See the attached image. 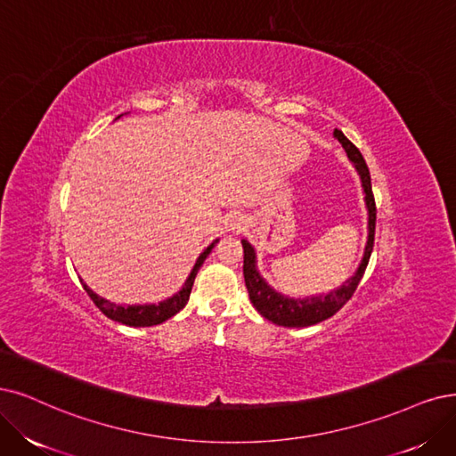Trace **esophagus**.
I'll return each mask as SVG.
<instances>
[{"label":"esophagus","mask_w":456,"mask_h":456,"mask_svg":"<svg viewBox=\"0 0 456 456\" xmlns=\"http://www.w3.org/2000/svg\"><path fill=\"white\" fill-rule=\"evenodd\" d=\"M225 225H227V231H240V229L244 227V217H242V216H237V214L229 216Z\"/></svg>","instance_id":"obj_1"}]
</instances>
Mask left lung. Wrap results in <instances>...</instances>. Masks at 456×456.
<instances>
[{
	"instance_id": "8db88e82",
	"label": "left lung",
	"mask_w": 456,
	"mask_h": 456,
	"mask_svg": "<svg viewBox=\"0 0 456 456\" xmlns=\"http://www.w3.org/2000/svg\"><path fill=\"white\" fill-rule=\"evenodd\" d=\"M334 139H338L349 161L355 167V171L361 178L362 193H364V205L368 212V239L364 246V254L361 259V265L351 278H347L340 288H336L329 293H319L310 297H289L276 291L274 288L266 283V280L259 274L257 268V254L256 248L251 246L246 239H242L244 248V281L249 293V300L254 308L268 322H273L280 327H310L315 323H322L325 319L332 317L338 312L346 302L355 293L359 281L362 280V274L366 271V265L370 256H372L374 248V232H376V202L372 195V182H370V171L366 167V161L359 148L353 144L340 129H334Z\"/></svg>"
}]
</instances>
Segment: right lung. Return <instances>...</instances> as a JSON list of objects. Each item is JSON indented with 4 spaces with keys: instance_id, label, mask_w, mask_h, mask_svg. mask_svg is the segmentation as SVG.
Listing matches in <instances>:
<instances>
[{
    "instance_id": "add662e5",
    "label": "right lung",
    "mask_w": 456,
    "mask_h": 456,
    "mask_svg": "<svg viewBox=\"0 0 456 456\" xmlns=\"http://www.w3.org/2000/svg\"><path fill=\"white\" fill-rule=\"evenodd\" d=\"M122 116V114H120ZM118 116V118H120ZM219 239H216L202 254L197 257L193 268L190 276L185 278L182 289L178 293H175L173 297H168L161 302H156V305H129V306H124V305H116V302H110L103 297H99L95 291H92L86 283H84V280H80V283L84 285V291H86L90 295V298L95 302V306L103 312L109 319H112V322H118L122 325H127V327H154V325H159L163 322H167L168 317L176 315L185 305H188L190 300V293H191V288H193V281H195V276L199 273V268L202 266V263H205V259L208 257V254L212 251V248L217 244Z\"/></svg>"
}]
</instances>
